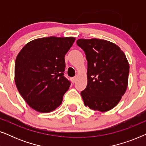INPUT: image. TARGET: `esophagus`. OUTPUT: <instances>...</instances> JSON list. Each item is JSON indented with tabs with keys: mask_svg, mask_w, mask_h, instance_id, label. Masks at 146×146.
<instances>
[{
	"mask_svg": "<svg viewBox=\"0 0 146 146\" xmlns=\"http://www.w3.org/2000/svg\"><path fill=\"white\" fill-rule=\"evenodd\" d=\"M70 80H71V82H72L73 84H74V83H75L76 80V77H72V78H70Z\"/></svg>",
	"mask_w": 146,
	"mask_h": 146,
	"instance_id": "1",
	"label": "esophagus"
}]
</instances>
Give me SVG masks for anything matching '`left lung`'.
I'll return each instance as SVG.
<instances>
[{"label": "left lung", "instance_id": "obj_1", "mask_svg": "<svg viewBox=\"0 0 146 146\" xmlns=\"http://www.w3.org/2000/svg\"><path fill=\"white\" fill-rule=\"evenodd\" d=\"M76 44L88 61V84L80 93L84 105L102 112L112 109L127 89L129 66L125 54L105 40L78 39Z\"/></svg>", "mask_w": 146, "mask_h": 146}]
</instances>
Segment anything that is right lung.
I'll use <instances>...</instances> for the list:
<instances>
[{
  "mask_svg": "<svg viewBox=\"0 0 146 146\" xmlns=\"http://www.w3.org/2000/svg\"><path fill=\"white\" fill-rule=\"evenodd\" d=\"M74 37L42 38L23 48L15 61L17 89L35 110L47 113L62 102L70 82L64 76V56L72 46Z\"/></svg>",
  "mask_w": 146,
  "mask_h": 146,
  "instance_id": "add662e5",
  "label": "right lung"
}]
</instances>
